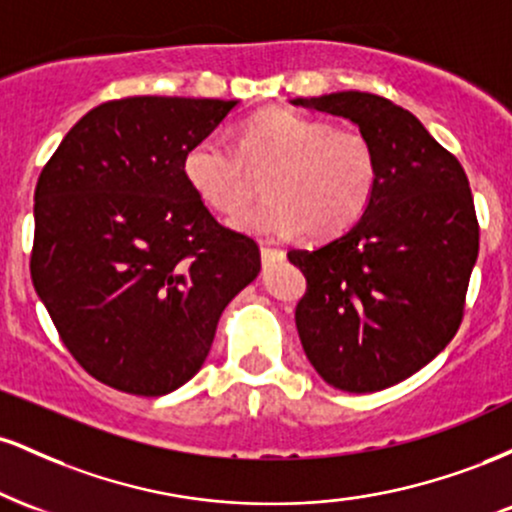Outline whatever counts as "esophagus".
<instances>
[{"label":"esophagus","instance_id":"obj_1","mask_svg":"<svg viewBox=\"0 0 512 512\" xmlns=\"http://www.w3.org/2000/svg\"><path fill=\"white\" fill-rule=\"evenodd\" d=\"M260 252H262V262L264 264H272V262L284 260V250L272 248V245H267V243L260 245Z\"/></svg>","mask_w":512,"mask_h":512}]
</instances>
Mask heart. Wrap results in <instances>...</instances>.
I'll return each instance as SVG.
<instances>
[{
  "instance_id": "obj_1",
  "label": "heart",
  "mask_w": 512,
  "mask_h": 512,
  "mask_svg": "<svg viewBox=\"0 0 512 512\" xmlns=\"http://www.w3.org/2000/svg\"><path fill=\"white\" fill-rule=\"evenodd\" d=\"M252 170L272 168L267 199L245 211L238 228L257 236L289 238L303 231L330 238L368 209L378 187V154L366 134L293 108H267L240 132V149L211 132L187 146V185L219 214L236 216L255 192Z\"/></svg>"
}]
</instances>
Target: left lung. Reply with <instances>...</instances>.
Wrapping results in <instances>:
<instances>
[{"instance_id": "1", "label": "left lung", "mask_w": 512, "mask_h": 512, "mask_svg": "<svg viewBox=\"0 0 512 512\" xmlns=\"http://www.w3.org/2000/svg\"><path fill=\"white\" fill-rule=\"evenodd\" d=\"M356 122L378 154L361 221L315 250H291L305 293L303 351L325 383L378 392L433 361L460 330L479 255L472 190L455 156L409 110L361 91L296 98Z\"/></svg>"}]
</instances>
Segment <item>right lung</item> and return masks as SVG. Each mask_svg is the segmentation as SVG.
I'll return each mask as SVG.
<instances>
[{
  "mask_svg": "<svg viewBox=\"0 0 512 512\" xmlns=\"http://www.w3.org/2000/svg\"><path fill=\"white\" fill-rule=\"evenodd\" d=\"M238 101L132 96L88 110L35 185L31 279L79 366L139 397L202 368L260 248L221 226L182 156Z\"/></svg>",
  "mask_w": 512,
  "mask_h": 512,
  "instance_id": "obj_1",
  "label": "right lung"
}]
</instances>
